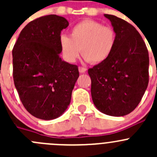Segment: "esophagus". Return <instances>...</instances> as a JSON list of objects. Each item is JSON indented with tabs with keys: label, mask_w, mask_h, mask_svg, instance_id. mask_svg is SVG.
Masks as SVG:
<instances>
[{
	"label": "esophagus",
	"mask_w": 157,
	"mask_h": 157,
	"mask_svg": "<svg viewBox=\"0 0 157 157\" xmlns=\"http://www.w3.org/2000/svg\"><path fill=\"white\" fill-rule=\"evenodd\" d=\"M78 69L80 73H85L86 71V70H87L86 68H85V67H79Z\"/></svg>",
	"instance_id": "obj_1"
}]
</instances>
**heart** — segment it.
<instances>
[{"label": "heart", "mask_w": 157, "mask_h": 157, "mask_svg": "<svg viewBox=\"0 0 157 157\" xmlns=\"http://www.w3.org/2000/svg\"><path fill=\"white\" fill-rule=\"evenodd\" d=\"M60 48L66 61L73 63L81 51L82 56L93 64L104 62L111 56L116 45V33L99 22L85 20L71 30V37L61 36Z\"/></svg>", "instance_id": "1"}]
</instances>
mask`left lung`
<instances>
[{"label":"left lung","mask_w":157,"mask_h":157,"mask_svg":"<svg viewBox=\"0 0 157 157\" xmlns=\"http://www.w3.org/2000/svg\"><path fill=\"white\" fill-rule=\"evenodd\" d=\"M116 33L108 59L88 70L93 103L102 113L124 116L138 105L149 83V54L140 33L125 20L105 14Z\"/></svg>","instance_id":"left-lung-1"}]
</instances>
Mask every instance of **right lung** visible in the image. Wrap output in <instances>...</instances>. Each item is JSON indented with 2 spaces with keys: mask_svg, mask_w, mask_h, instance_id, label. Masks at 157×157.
I'll return each instance as SVG.
<instances>
[{
  "mask_svg": "<svg viewBox=\"0 0 157 157\" xmlns=\"http://www.w3.org/2000/svg\"><path fill=\"white\" fill-rule=\"evenodd\" d=\"M69 23L51 14L33 20L13 48V77L25 109L36 118L52 120L69 105L78 67L60 57L61 32Z\"/></svg>",
  "mask_w": 157,
  "mask_h": 157,
  "instance_id": "right-lung-1",
  "label": "right lung"
}]
</instances>
